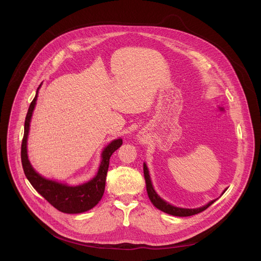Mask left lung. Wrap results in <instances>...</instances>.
Returning <instances> with one entry per match:
<instances>
[{
  "mask_svg": "<svg viewBox=\"0 0 261 261\" xmlns=\"http://www.w3.org/2000/svg\"><path fill=\"white\" fill-rule=\"evenodd\" d=\"M143 174H144V179H145V185H146V192L148 195V198L152 201V203L159 208L160 211L172 215V216H177V217H189V216H193L196 214H199L201 212H203L204 210H206L210 205H212L217 199L212 200L211 202H208L207 204H205L204 206L198 207V208H180V207H175L169 203H167L166 201H164L162 198L159 197V195L155 192L153 186H152V181L150 178V174H148V170L145 164H143Z\"/></svg>",
  "mask_w": 261,
  "mask_h": 261,
  "instance_id": "1",
  "label": "left lung"
}]
</instances>
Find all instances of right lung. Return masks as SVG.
Returning <instances> with one entry per match:
<instances>
[{"mask_svg": "<svg viewBox=\"0 0 261 261\" xmlns=\"http://www.w3.org/2000/svg\"><path fill=\"white\" fill-rule=\"evenodd\" d=\"M36 100L37 94L30 104L24 121V132L20 151L23 172L34 189L60 212L66 214H80L87 212L93 208L101 200L105 190V180L110 156L123 144V140L121 138L116 139L111 141L104 148L98 173L90 181L84 185L75 186V187H69V186L64 184L46 179L33 169L27 155V139L30 128V121Z\"/></svg>", "mask_w": 261, "mask_h": 261, "instance_id": "add662e5", "label": "right lung"}]
</instances>
